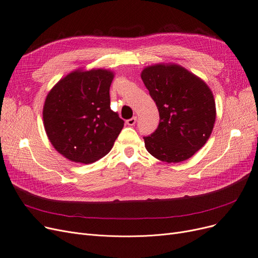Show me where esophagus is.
<instances>
[{
  "instance_id": "esophagus-1",
  "label": "esophagus",
  "mask_w": 258,
  "mask_h": 258,
  "mask_svg": "<svg viewBox=\"0 0 258 258\" xmlns=\"http://www.w3.org/2000/svg\"><path fill=\"white\" fill-rule=\"evenodd\" d=\"M126 122H127V125H128V126H133V125L136 124V122H137V116H133V117H131V118H129V119H127V120H126Z\"/></svg>"
}]
</instances>
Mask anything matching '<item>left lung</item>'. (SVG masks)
Segmentation results:
<instances>
[{
  "label": "left lung",
  "instance_id": "1",
  "mask_svg": "<svg viewBox=\"0 0 258 258\" xmlns=\"http://www.w3.org/2000/svg\"><path fill=\"white\" fill-rule=\"evenodd\" d=\"M141 77L159 112L157 129L144 138L147 151L166 163L186 161L211 136L216 117L212 91L179 65L149 66Z\"/></svg>",
  "mask_w": 258,
  "mask_h": 258
}]
</instances>
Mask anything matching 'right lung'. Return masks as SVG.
Segmentation results:
<instances>
[{"mask_svg":"<svg viewBox=\"0 0 258 258\" xmlns=\"http://www.w3.org/2000/svg\"><path fill=\"white\" fill-rule=\"evenodd\" d=\"M112 80L109 70H77L49 91L44 127L55 150L69 161L96 162L111 150L124 127V120L110 108Z\"/></svg>","mask_w":258,"mask_h":258,"instance_id":"obj_1","label":"right lung"}]
</instances>
